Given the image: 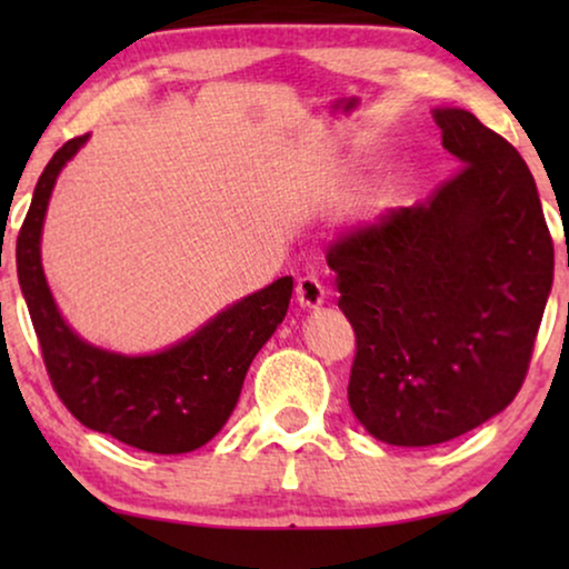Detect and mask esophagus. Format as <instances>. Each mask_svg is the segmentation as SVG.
Segmentation results:
<instances>
[{"label":"esophagus","instance_id":"34e87169","mask_svg":"<svg viewBox=\"0 0 569 569\" xmlns=\"http://www.w3.org/2000/svg\"><path fill=\"white\" fill-rule=\"evenodd\" d=\"M295 295H298V302L302 308H318V306H323V300H326V287L316 274H306L298 279Z\"/></svg>","mask_w":569,"mask_h":569}]
</instances>
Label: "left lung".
<instances>
[{"instance_id": "left-lung-1", "label": "left lung", "mask_w": 569, "mask_h": 569, "mask_svg": "<svg viewBox=\"0 0 569 569\" xmlns=\"http://www.w3.org/2000/svg\"><path fill=\"white\" fill-rule=\"evenodd\" d=\"M432 116L461 168L326 251L357 337L349 407L372 438L403 448L453 440L516 399L555 277L516 147L463 108Z\"/></svg>"}]
</instances>
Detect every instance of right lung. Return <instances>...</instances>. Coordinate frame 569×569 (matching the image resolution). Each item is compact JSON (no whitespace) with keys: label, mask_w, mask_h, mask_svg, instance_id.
I'll return each instance as SVG.
<instances>
[{"label":"right lung","mask_w":569,"mask_h":569,"mask_svg":"<svg viewBox=\"0 0 569 569\" xmlns=\"http://www.w3.org/2000/svg\"><path fill=\"white\" fill-rule=\"evenodd\" d=\"M88 142L74 137L49 160L18 236V279L51 386L84 427L147 453L207 446L236 409L246 372L287 316L292 277L224 308L189 339L158 355L127 357L92 347L69 329L41 267V230L61 168Z\"/></svg>","instance_id":"1"}]
</instances>
